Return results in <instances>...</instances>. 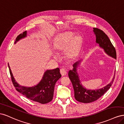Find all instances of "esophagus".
<instances>
[{"mask_svg":"<svg viewBox=\"0 0 124 124\" xmlns=\"http://www.w3.org/2000/svg\"><path fill=\"white\" fill-rule=\"evenodd\" d=\"M61 73L62 76H65L67 74V70L65 68H62L61 69Z\"/></svg>","mask_w":124,"mask_h":124,"instance_id":"1","label":"esophagus"}]
</instances>
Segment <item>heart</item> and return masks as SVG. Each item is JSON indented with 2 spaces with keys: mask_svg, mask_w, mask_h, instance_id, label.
I'll return each instance as SVG.
<instances>
[{
  "mask_svg": "<svg viewBox=\"0 0 124 124\" xmlns=\"http://www.w3.org/2000/svg\"><path fill=\"white\" fill-rule=\"evenodd\" d=\"M82 37L76 35L72 31H65L59 33L55 38L53 43L54 49L57 52L65 51L66 57L70 59L76 58L79 53L82 44ZM54 58L57 54L54 53Z\"/></svg>",
  "mask_w": 124,
  "mask_h": 124,
  "instance_id": "1",
  "label": "heart"
}]
</instances>
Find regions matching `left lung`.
Segmentation results:
<instances>
[{
  "label": "left lung",
  "mask_w": 124,
  "mask_h": 124,
  "mask_svg": "<svg viewBox=\"0 0 124 124\" xmlns=\"http://www.w3.org/2000/svg\"><path fill=\"white\" fill-rule=\"evenodd\" d=\"M93 31L96 36V43L98 44L100 48H102L108 55L116 59L115 49L108 36L102 31L97 28H93ZM81 62V61H79L75 62L73 65V69L70 70L68 72L69 78L72 82L74 89V97L80 102H92L99 99L110 88L114 79L115 73L110 83L103 88L93 90L88 89L82 85L79 75L77 72V68L80 65Z\"/></svg>",
  "instance_id": "1"
}]
</instances>
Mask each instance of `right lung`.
I'll use <instances>...</instances> for the list:
<instances>
[{"label": "right lung", "instance_id": "obj_1", "mask_svg": "<svg viewBox=\"0 0 124 124\" xmlns=\"http://www.w3.org/2000/svg\"><path fill=\"white\" fill-rule=\"evenodd\" d=\"M27 31H25L18 35L16 38L14 44L16 43L21 39L27 37ZM8 67L13 84L17 92L21 93L29 99L42 104L47 103L52 100L55 84L62 77L58 68L53 70H46L39 83L32 87H27L21 86L17 83L13 76L9 63Z\"/></svg>", "mask_w": 124, "mask_h": 124}]
</instances>
